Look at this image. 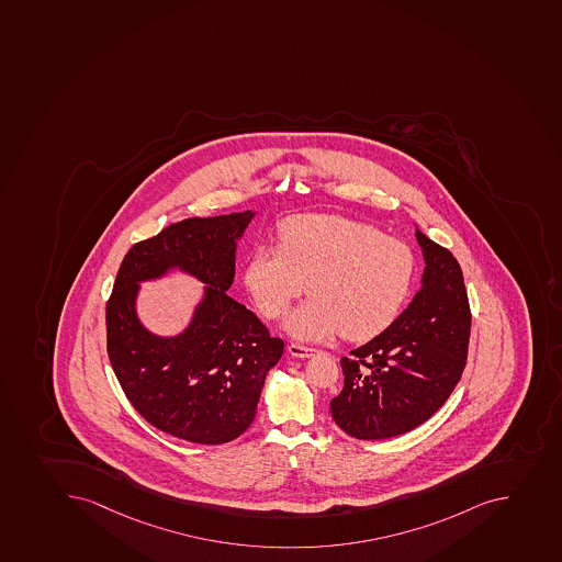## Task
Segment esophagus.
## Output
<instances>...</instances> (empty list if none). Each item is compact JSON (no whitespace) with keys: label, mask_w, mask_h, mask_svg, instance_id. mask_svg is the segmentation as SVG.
Masks as SVG:
<instances>
[{"label":"esophagus","mask_w":562,"mask_h":562,"mask_svg":"<svg viewBox=\"0 0 562 562\" xmlns=\"http://www.w3.org/2000/svg\"><path fill=\"white\" fill-rule=\"evenodd\" d=\"M289 351L294 357H310L314 356L315 348L304 347V345H297V342H290Z\"/></svg>","instance_id":"esophagus-1"}]
</instances>
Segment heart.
I'll use <instances>...</instances> for the list:
<instances>
[{
  "mask_svg": "<svg viewBox=\"0 0 562 562\" xmlns=\"http://www.w3.org/2000/svg\"><path fill=\"white\" fill-rule=\"evenodd\" d=\"M415 258L401 239L339 215L300 214L281 226V245H261L248 261L247 289L262 317L278 319L312 294L289 319L303 339L342 331L351 341L392 325L414 281Z\"/></svg>",
  "mask_w": 562,
  "mask_h": 562,
  "instance_id": "b5f03b06",
  "label": "heart"
}]
</instances>
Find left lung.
Instances as JSON below:
<instances>
[{
	"label": "left lung",
	"instance_id": "8db88e82",
	"mask_svg": "<svg viewBox=\"0 0 562 562\" xmlns=\"http://www.w3.org/2000/svg\"><path fill=\"white\" fill-rule=\"evenodd\" d=\"M425 276L408 308L372 341L342 357L345 386L331 417L348 436L375 441L430 419L467 367L472 312L461 265L417 231Z\"/></svg>",
	"mask_w": 562,
	"mask_h": 562
}]
</instances>
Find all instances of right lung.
<instances>
[{
    "label": "right lung",
    "mask_w": 562,
    "mask_h": 562,
    "mask_svg": "<svg viewBox=\"0 0 562 562\" xmlns=\"http://www.w3.org/2000/svg\"><path fill=\"white\" fill-rule=\"evenodd\" d=\"M252 212L190 217L126 252L106 301V351L126 398L168 436L198 445L234 441L252 425L270 368L284 342L258 315L226 295L236 239ZM179 266L210 284L181 337H153L135 317L136 283Z\"/></svg>",
    "instance_id": "1"
}]
</instances>
